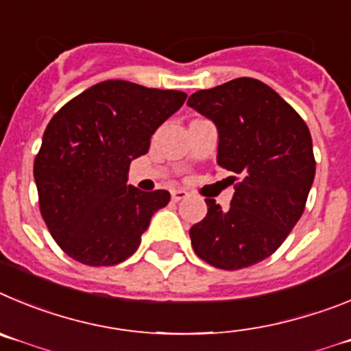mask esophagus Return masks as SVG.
Listing matches in <instances>:
<instances>
[{"label":"esophagus","mask_w":351,"mask_h":351,"mask_svg":"<svg viewBox=\"0 0 351 351\" xmlns=\"http://www.w3.org/2000/svg\"><path fill=\"white\" fill-rule=\"evenodd\" d=\"M187 195H189V192H187V191H183V189H176V191L171 192L173 201H176V203H178V201H182V199L187 197Z\"/></svg>","instance_id":"esophagus-1"}]
</instances>
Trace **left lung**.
<instances>
[{
  "label": "left lung",
  "mask_w": 351,
  "mask_h": 351,
  "mask_svg": "<svg viewBox=\"0 0 351 351\" xmlns=\"http://www.w3.org/2000/svg\"><path fill=\"white\" fill-rule=\"evenodd\" d=\"M187 105L217 125V162L241 178L227 210L206 199V217L189 232L192 248L220 269L254 266L280 248L304 211L315 178L308 125L255 78L197 90Z\"/></svg>",
  "instance_id": "obj_1"
}]
</instances>
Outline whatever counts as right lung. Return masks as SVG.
Instances as JSON below:
<instances>
[{"label":"right lung","mask_w":351,"mask_h":351,"mask_svg":"<svg viewBox=\"0 0 351 351\" xmlns=\"http://www.w3.org/2000/svg\"><path fill=\"white\" fill-rule=\"evenodd\" d=\"M185 99L180 90L106 80L52 117L34 182L43 220L64 254L87 266H113L138 250L152 215L171 195L128 185L129 164L148 152L156 129Z\"/></svg>","instance_id":"right-lung-1"}]
</instances>
